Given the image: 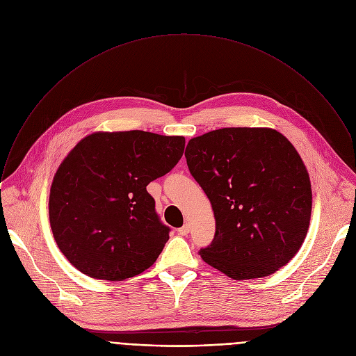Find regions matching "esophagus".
<instances>
[{"mask_svg":"<svg viewBox=\"0 0 356 356\" xmlns=\"http://www.w3.org/2000/svg\"><path fill=\"white\" fill-rule=\"evenodd\" d=\"M177 232H179V235L186 236V235L190 232V225H188V224H184L181 228H179V229H177Z\"/></svg>","mask_w":356,"mask_h":356,"instance_id":"esophagus-1","label":"esophagus"}]
</instances>
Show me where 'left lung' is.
<instances>
[{
  "instance_id": "left-lung-1",
  "label": "left lung",
  "mask_w": 356,
  "mask_h": 356,
  "mask_svg": "<svg viewBox=\"0 0 356 356\" xmlns=\"http://www.w3.org/2000/svg\"><path fill=\"white\" fill-rule=\"evenodd\" d=\"M184 156L216 218L201 259L234 280L289 264L306 239L313 206L307 168L291 142L272 128H222L190 139Z\"/></svg>"
}]
</instances>
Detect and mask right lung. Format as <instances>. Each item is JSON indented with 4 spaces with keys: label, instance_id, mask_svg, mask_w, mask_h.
Listing matches in <instances>:
<instances>
[{
    "label": "right lung",
    "instance_id": "obj_1",
    "mask_svg": "<svg viewBox=\"0 0 356 356\" xmlns=\"http://www.w3.org/2000/svg\"><path fill=\"white\" fill-rule=\"evenodd\" d=\"M184 143L145 131L94 132L69 152L50 187L49 221L77 270L118 282L156 262L170 229L146 186L177 165Z\"/></svg>",
    "mask_w": 356,
    "mask_h": 356
}]
</instances>
